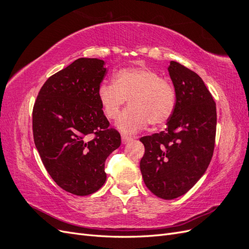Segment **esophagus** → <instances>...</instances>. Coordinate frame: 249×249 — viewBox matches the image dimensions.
<instances>
[{"label": "esophagus", "instance_id": "34e87169", "mask_svg": "<svg viewBox=\"0 0 249 249\" xmlns=\"http://www.w3.org/2000/svg\"><path fill=\"white\" fill-rule=\"evenodd\" d=\"M122 140H123L124 144H126V143H129L130 141L133 140V137H132V136H129V135L123 134V135H122Z\"/></svg>", "mask_w": 249, "mask_h": 249}]
</instances>
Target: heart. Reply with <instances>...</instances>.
I'll return each instance as SVG.
<instances>
[{
    "label": "heart",
    "mask_w": 249,
    "mask_h": 249,
    "mask_svg": "<svg viewBox=\"0 0 249 249\" xmlns=\"http://www.w3.org/2000/svg\"><path fill=\"white\" fill-rule=\"evenodd\" d=\"M106 116L115 119L129 99L130 106L119 116L116 126L124 133H135L148 123L161 125L176 108L175 86L148 67H127L114 73L113 83L104 82L97 91Z\"/></svg>",
    "instance_id": "1"
}]
</instances>
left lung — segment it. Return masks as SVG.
Returning a JSON list of instances; mask_svg holds the SVG:
<instances>
[{"instance_id":"1","label":"left lung","mask_w":249,"mask_h":249,"mask_svg":"<svg viewBox=\"0 0 249 249\" xmlns=\"http://www.w3.org/2000/svg\"><path fill=\"white\" fill-rule=\"evenodd\" d=\"M169 76L176 108L165 131L144 136L140 161L143 180L156 196L173 199L197 183L212 159L216 136V104L196 72L171 61Z\"/></svg>"}]
</instances>
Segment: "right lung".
<instances>
[{"mask_svg": "<svg viewBox=\"0 0 249 249\" xmlns=\"http://www.w3.org/2000/svg\"><path fill=\"white\" fill-rule=\"evenodd\" d=\"M104 65L96 58L77 59L46 81L33 108L34 142L44 167L59 187L79 196L105 184V161L122 143L97 96Z\"/></svg>", "mask_w": 249, "mask_h": 249, "instance_id": "right-lung-1", "label": "right lung"}]
</instances>
